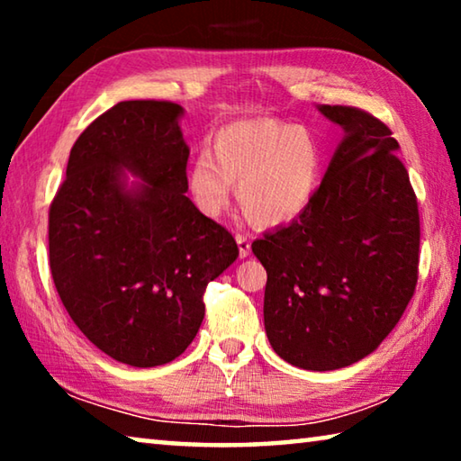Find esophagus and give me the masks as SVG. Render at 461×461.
I'll use <instances>...</instances> for the list:
<instances>
[{
    "label": "esophagus",
    "instance_id": "1",
    "mask_svg": "<svg viewBox=\"0 0 461 461\" xmlns=\"http://www.w3.org/2000/svg\"><path fill=\"white\" fill-rule=\"evenodd\" d=\"M236 241L240 246V256L246 258V256H249V236H246V233H236Z\"/></svg>",
    "mask_w": 461,
    "mask_h": 461
}]
</instances>
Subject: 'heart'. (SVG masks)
<instances>
[{
    "label": "heart",
    "mask_w": 461,
    "mask_h": 461,
    "mask_svg": "<svg viewBox=\"0 0 461 461\" xmlns=\"http://www.w3.org/2000/svg\"><path fill=\"white\" fill-rule=\"evenodd\" d=\"M213 152L194 154L189 191L203 213L228 207L233 183L249 220L285 223L309 205L321 175V140L307 126L278 118L228 123L215 134Z\"/></svg>",
    "instance_id": "heart-1"
}]
</instances>
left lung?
I'll use <instances>...</instances> for the list:
<instances>
[{
    "label": "left lung",
    "instance_id": "left-lung-1",
    "mask_svg": "<svg viewBox=\"0 0 461 461\" xmlns=\"http://www.w3.org/2000/svg\"><path fill=\"white\" fill-rule=\"evenodd\" d=\"M346 138L309 205L252 244L267 268L270 346L303 370H338L376 349L419 278L417 194L384 122L360 107L321 105Z\"/></svg>",
    "mask_w": 461,
    "mask_h": 461
}]
</instances>
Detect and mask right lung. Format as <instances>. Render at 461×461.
<instances>
[{"mask_svg":"<svg viewBox=\"0 0 461 461\" xmlns=\"http://www.w3.org/2000/svg\"><path fill=\"white\" fill-rule=\"evenodd\" d=\"M183 107L136 99L91 122L49 212V260L67 313L122 364L173 362L205 317L207 285L238 258L231 233L186 197ZM145 183L122 186V168Z\"/></svg>","mask_w":461,"mask_h":461,"instance_id":"add662e5","label":"right lung"}]
</instances>
